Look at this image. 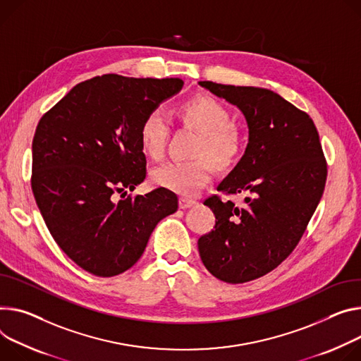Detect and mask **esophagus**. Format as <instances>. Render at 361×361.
<instances>
[{
	"label": "esophagus",
	"instance_id": "1",
	"mask_svg": "<svg viewBox=\"0 0 361 361\" xmlns=\"http://www.w3.org/2000/svg\"><path fill=\"white\" fill-rule=\"evenodd\" d=\"M197 203H195L194 200H188V199H180V202H178V207L181 209V210H185V209H190V207H192V206H195Z\"/></svg>",
	"mask_w": 361,
	"mask_h": 361
}]
</instances>
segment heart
<instances>
[{
    "instance_id": "heart-1",
    "label": "heart",
    "mask_w": 361,
    "mask_h": 361,
    "mask_svg": "<svg viewBox=\"0 0 361 361\" xmlns=\"http://www.w3.org/2000/svg\"><path fill=\"white\" fill-rule=\"evenodd\" d=\"M181 125L199 133L194 147V161H171L157 167L151 173V181L183 197H192L212 180L213 166L227 169L238 161L243 149L240 128L233 123L231 109L209 94H197L184 101L176 109ZM170 125L161 112L145 115L140 126V142L144 154L151 159H159L166 151ZM209 159L207 160L205 157Z\"/></svg>"
}]
</instances>
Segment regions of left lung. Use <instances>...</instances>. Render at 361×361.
<instances>
[{"mask_svg":"<svg viewBox=\"0 0 361 361\" xmlns=\"http://www.w3.org/2000/svg\"><path fill=\"white\" fill-rule=\"evenodd\" d=\"M236 105L246 118L249 142L236 167L217 185L245 192V206L212 195V232L199 239L207 271L227 283H243L274 271L298 245L324 192L326 162L308 114L278 93L253 86L199 82Z\"/></svg>","mask_w":361,"mask_h":361,"instance_id":"8db88e82","label":"left lung"}]
</instances>
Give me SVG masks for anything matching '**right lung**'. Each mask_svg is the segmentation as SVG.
<instances>
[{
    "instance_id": "right-lung-1",
    "label": "right lung",
    "mask_w": 361,
    "mask_h": 361,
    "mask_svg": "<svg viewBox=\"0 0 361 361\" xmlns=\"http://www.w3.org/2000/svg\"><path fill=\"white\" fill-rule=\"evenodd\" d=\"M183 85L178 78L96 76L76 85L37 125L32 194L59 247L92 275L109 278L134 267L158 221L178 209L166 188L125 195L147 174L142 119Z\"/></svg>"
}]
</instances>
